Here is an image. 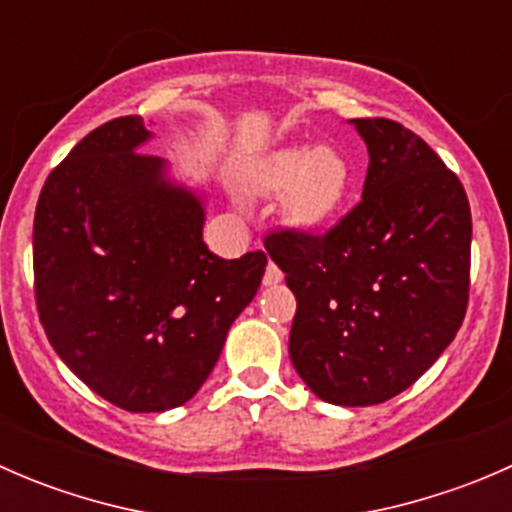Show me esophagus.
<instances>
[{
  "mask_svg": "<svg viewBox=\"0 0 512 512\" xmlns=\"http://www.w3.org/2000/svg\"><path fill=\"white\" fill-rule=\"evenodd\" d=\"M282 277H285V275H282L280 267H277L275 262H270V265H267V270H265V277H262V282L270 287V285H277V282H282Z\"/></svg>",
  "mask_w": 512,
  "mask_h": 512,
  "instance_id": "1",
  "label": "esophagus"
}]
</instances>
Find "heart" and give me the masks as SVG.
I'll list each match as a JSON object with an SVG mask.
<instances>
[{"mask_svg": "<svg viewBox=\"0 0 512 512\" xmlns=\"http://www.w3.org/2000/svg\"><path fill=\"white\" fill-rule=\"evenodd\" d=\"M347 158L329 146H294L275 153L260 173L255 188L265 193L287 190V218L302 230H317L332 218L349 190Z\"/></svg>", "mask_w": 512, "mask_h": 512, "instance_id": "heart-1", "label": "heart"}]
</instances>
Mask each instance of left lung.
<instances>
[{
	"mask_svg": "<svg viewBox=\"0 0 512 512\" xmlns=\"http://www.w3.org/2000/svg\"><path fill=\"white\" fill-rule=\"evenodd\" d=\"M369 148L364 193L327 232L265 237L297 297L289 359L337 406L394 399L461 329L471 289V205L423 138L389 118H356Z\"/></svg>",
	"mask_w": 512,
	"mask_h": 512,
	"instance_id": "left-lung-1",
	"label": "left lung"
}]
</instances>
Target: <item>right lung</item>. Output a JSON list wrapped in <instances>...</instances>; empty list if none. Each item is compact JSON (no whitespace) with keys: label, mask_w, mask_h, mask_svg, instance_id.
I'll list each match as a JSON object with an SVG mask.
<instances>
[{"label":"right lung","mask_w":512,"mask_h":512,"mask_svg":"<svg viewBox=\"0 0 512 512\" xmlns=\"http://www.w3.org/2000/svg\"><path fill=\"white\" fill-rule=\"evenodd\" d=\"M148 136L141 116L98 126L51 170L34 213L41 327L91 391L131 414L193 399L267 265L262 250H208L200 200L136 151Z\"/></svg>","instance_id":"1"}]
</instances>
